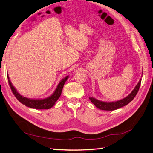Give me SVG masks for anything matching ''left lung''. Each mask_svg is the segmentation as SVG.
<instances>
[{
    "label": "left lung",
    "mask_w": 153,
    "mask_h": 153,
    "mask_svg": "<svg viewBox=\"0 0 153 153\" xmlns=\"http://www.w3.org/2000/svg\"><path fill=\"white\" fill-rule=\"evenodd\" d=\"M141 81H142V79H140L138 83L136 85L135 88L131 92L130 94H128L127 97H125V98L120 100L119 101H114V102H104V101L97 100L92 97H89V99L91 101V102L97 108H100V110H103V111L116 110L117 108H120L121 107L125 106V105H127L134 98V97L137 94V93H138L140 89V85H141Z\"/></svg>",
    "instance_id": "obj_1"
}]
</instances>
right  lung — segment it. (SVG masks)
<instances>
[{
    "label": "right lung",
    "instance_id": "right-lung-1",
    "mask_svg": "<svg viewBox=\"0 0 153 153\" xmlns=\"http://www.w3.org/2000/svg\"><path fill=\"white\" fill-rule=\"evenodd\" d=\"M7 77L10 88L15 97H16L22 104L25 105V106L36 109H49L50 108H52L59 99V97H60L64 84L68 78V76H67L66 77H64L62 80H61L59 83L57 85L56 91H55L52 95L46 97L45 99L33 100L27 98L26 97L21 96L20 94L17 91V90L15 88L12 84H11L8 75H7Z\"/></svg>",
    "mask_w": 153,
    "mask_h": 153
}]
</instances>
